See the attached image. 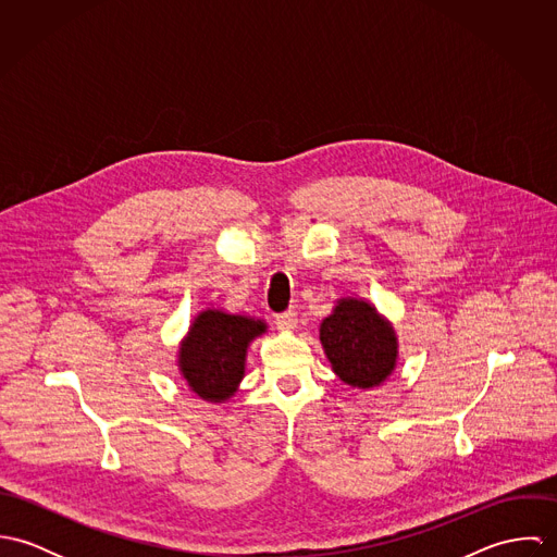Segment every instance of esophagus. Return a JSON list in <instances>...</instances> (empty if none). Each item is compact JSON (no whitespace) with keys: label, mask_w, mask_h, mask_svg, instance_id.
I'll list each match as a JSON object with an SVG mask.
<instances>
[{"label":"esophagus","mask_w":557,"mask_h":557,"mask_svg":"<svg viewBox=\"0 0 557 557\" xmlns=\"http://www.w3.org/2000/svg\"><path fill=\"white\" fill-rule=\"evenodd\" d=\"M276 325H278L281 330H287V332L294 330V327L298 325V313L292 311V309L285 311V313H278V315H276Z\"/></svg>","instance_id":"34e87169"}]
</instances>
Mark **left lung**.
Wrapping results in <instances>:
<instances>
[{
    "label": "left lung",
    "instance_id": "8db88e82",
    "mask_svg": "<svg viewBox=\"0 0 557 557\" xmlns=\"http://www.w3.org/2000/svg\"><path fill=\"white\" fill-rule=\"evenodd\" d=\"M319 341L332 371L354 388L380 386L397 367L395 327L367 300L341 298L321 321Z\"/></svg>",
    "mask_w": 557,
    "mask_h": 557
}]
</instances>
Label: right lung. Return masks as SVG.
<instances>
[{
	"label": "right lung",
	"instance_id": "right-lung-1",
	"mask_svg": "<svg viewBox=\"0 0 557 557\" xmlns=\"http://www.w3.org/2000/svg\"><path fill=\"white\" fill-rule=\"evenodd\" d=\"M265 330L263 319L232 315L219 309L201 311L190 323L177 354V367L188 388L210 403L234 397L244 377L246 349Z\"/></svg>",
	"mask_w": 557,
	"mask_h": 557
}]
</instances>
